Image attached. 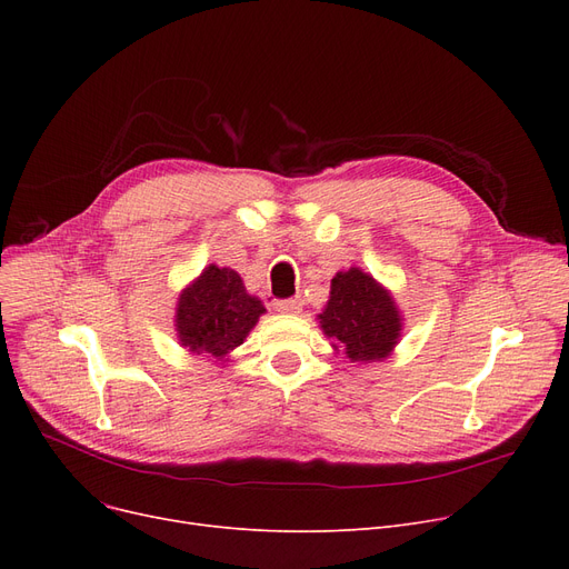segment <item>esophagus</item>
Here are the masks:
<instances>
[{"mask_svg": "<svg viewBox=\"0 0 569 569\" xmlns=\"http://www.w3.org/2000/svg\"><path fill=\"white\" fill-rule=\"evenodd\" d=\"M272 307L274 311H281V313H297L302 309V302L295 300V297H290V300H272Z\"/></svg>", "mask_w": 569, "mask_h": 569, "instance_id": "esophagus-1", "label": "esophagus"}]
</instances>
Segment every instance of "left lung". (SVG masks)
I'll list each match as a JSON object with an SVG mask.
<instances>
[{
    "label": "left lung",
    "instance_id": "obj_1",
    "mask_svg": "<svg viewBox=\"0 0 569 569\" xmlns=\"http://www.w3.org/2000/svg\"><path fill=\"white\" fill-rule=\"evenodd\" d=\"M320 327L343 346L352 362H376L390 355L399 341L401 318L390 292L362 269L350 267L332 279Z\"/></svg>",
    "mask_w": 569,
    "mask_h": 569
}]
</instances>
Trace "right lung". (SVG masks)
I'll return each mask as SVG.
<instances>
[{"mask_svg": "<svg viewBox=\"0 0 569 569\" xmlns=\"http://www.w3.org/2000/svg\"><path fill=\"white\" fill-rule=\"evenodd\" d=\"M262 313V302L244 290L234 269L209 264L179 297V341L198 355L221 360L247 339Z\"/></svg>", "mask_w": 569, "mask_h": 569, "instance_id": "1", "label": "right lung"}]
</instances>
